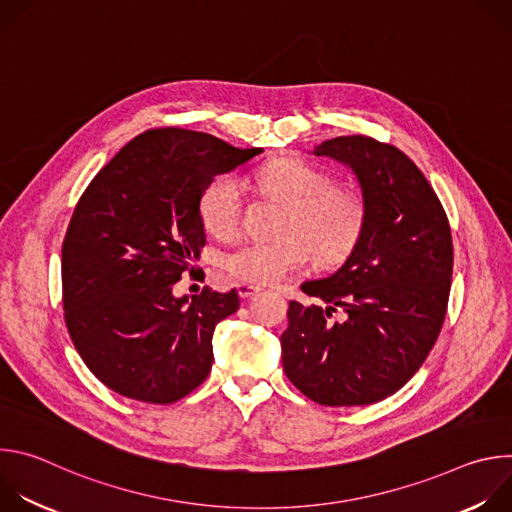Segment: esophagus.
<instances>
[{"label": "esophagus", "instance_id": "1", "mask_svg": "<svg viewBox=\"0 0 512 512\" xmlns=\"http://www.w3.org/2000/svg\"><path fill=\"white\" fill-rule=\"evenodd\" d=\"M237 289H239V296H241L243 300H249V298H253L255 294H259V291H261V287L251 285V283H239Z\"/></svg>", "mask_w": 512, "mask_h": 512}]
</instances>
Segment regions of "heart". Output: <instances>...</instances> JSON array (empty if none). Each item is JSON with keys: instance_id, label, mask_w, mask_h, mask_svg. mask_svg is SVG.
<instances>
[{"instance_id": "b5f03b06", "label": "heart", "mask_w": 512, "mask_h": 512, "mask_svg": "<svg viewBox=\"0 0 512 512\" xmlns=\"http://www.w3.org/2000/svg\"><path fill=\"white\" fill-rule=\"evenodd\" d=\"M257 188L287 206L281 221L283 237L247 241L223 255L225 271L237 281L267 285L310 259L322 265L344 259L356 245L367 204L360 192L332 186V178L302 158H279L255 174ZM241 186L237 176L218 174L206 182L198 198L204 229L214 237H233L241 225Z\"/></svg>"}]
</instances>
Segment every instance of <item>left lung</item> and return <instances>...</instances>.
I'll use <instances>...</instances> for the list:
<instances>
[{
	"label": "left lung",
	"mask_w": 512,
	"mask_h": 512,
	"mask_svg": "<svg viewBox=\"0 0 512 512\" xmlns=\"http://www.w3.org/2000/svg\"><path fill=\"white\" fill-rule=\"evenodd\" d=\"M312 154L354 174L367 221L332 275L300 285L326 306L289 302L283 371L320 405H371L419 371L442 330L454 265L452 233L421 170L393 145L340 135ZM336 307L347 316L328 323Z\"/></svg>",
	"instance_id": "1"
}]
</instances>
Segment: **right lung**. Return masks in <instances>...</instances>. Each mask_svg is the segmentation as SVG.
Returning a JSON list of instances; mask_svg holds the SVG:
<instances>
[{
    "mask_svg": "<svg viewBox=\"0 0 512 512\" xmlns=\"http://www.w3.org/2000/svg\"><path fill=\"white\" fill-rule=\"evenodd\" d=\"M261 152L178 127L145 131L81 196L62 243L64 320L111 391L168 405L208 377L214 328L239 310V294L176 298L174 283L206 243L202 188Z\"/></svg>",
    "mask_w": 512,
    "mask_h": 512,
    "instance_id": "add662e5",
    "label": "right lung"
}]
</instances>
